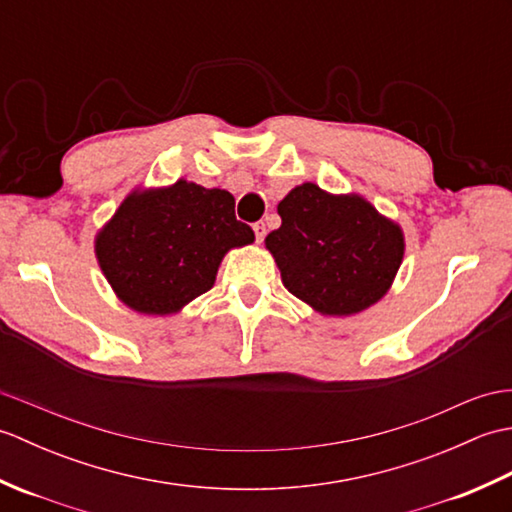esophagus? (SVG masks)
<instances>
[{
  "instance_id": "esophagus-1",
  "label": "esophagus",
  "mask_w": 512,
  "mask_h": 512,
  "mask_svg": "<svg viewBox=\"0 0 512 512\" xmlns=\"http://www.w3.org/2000/svg\"><path fill=\"white\" fill-rule=\"evenodd\" d=\"M253 231H255L257 242L262 244V242H264V237H266V224H264V222H257V224L253 226Z\"/></svg>"
}]
</instances>
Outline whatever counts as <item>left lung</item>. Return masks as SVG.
I'll list each match as a JSON object with an SVG mask.
<instances>
[{"mask_svg":"<svg viewBox=\"0 0 512 512\" xmlns=\"http://www.w3.org/2000/svg\"><path fill=\"white\" fill-rule=\"evenodd\" d=\"M266 237L290 295L323 314L352 317L383 299L405 257V233L361 193L297 184Z\"/></svg>","mask_w":512,"mask_h":512,"instance_id":"obj_1","label":"left lung"}]
</instances>
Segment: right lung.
<instances>
[{"label": "right lung", "mask_w": 512, "mask_h": 512, "mask_svg": "<svg viewBox=\"0 0 512 512\" xmlns=\"http://www.w3.org/2000/svg\"><path fill=\"white\" fill-rule=\"evenodd\" d=\"M255 242L235 220V198L191 180L136 187L94 237V255L118 301L147 317L178 314L215 284L228 250Z\"/></svg>", "instance_id": "1"}]
</instances>
